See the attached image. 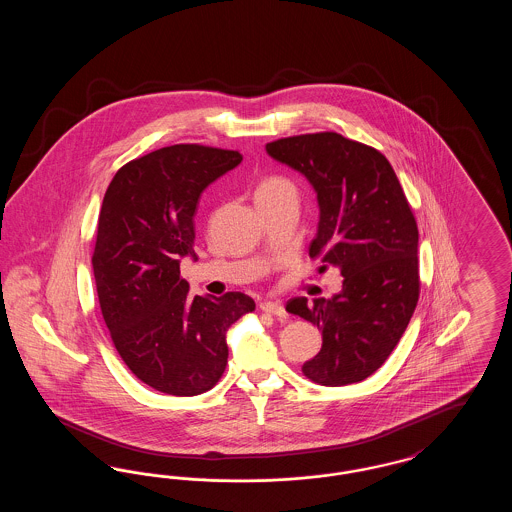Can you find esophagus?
Masks as SVG:
<instances>
[{"label":"esophagus","instance_id":"esophagus-1","mask_svg":"<svg viewBox=\"0 0 512 512\" xmlns=\"http://www.w3.org/2000/svg\"><path fill=\"white\" fill-rule=\"evenodd\" d=\"M259 309H261L263 313H268V315H274V317H288V313H286L284 305H282V303H278V301H263V303L259 305Z\"/></svg>","mask_w":512,"mask_h":512}]
</instances>
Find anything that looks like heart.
<instances>
[{"instance_id":"1","label":"heart","mask_w":512,"mask_h":512,"mask_svg":"<svg viewBox=\"0 0 512 512\" xmlns=\"http://www.w3.org/2000/svg\"><path fill=\"white\" fill-rule=\"evenodd\" d=\"M284 194H295V188H293L292 182L284 176H267L257 192H255V199H261V197H276V195Z\"/></svg>"}]
</instances>
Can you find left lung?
<instances>
[{"label": "left lung", "instance_id": "obj_1", "mask_svg": "<svg viewBox=\"0 0 512 512\" xmlns=\"http://www.w3.org/2000/svg\"><path fill=\"white\" fill-rule=\"evenodd\" d=\"M267 153L301 172L320 209L311 259L340 268L332 299L293 297L286 311L318 326L322 347L303 365L320 386H347L386 363L413 317L420 293L418 228L411 205L374 147L317 132L280 138Z\"/></svg>", "mask_w": 512, "mask_h": 512}]
</instances>
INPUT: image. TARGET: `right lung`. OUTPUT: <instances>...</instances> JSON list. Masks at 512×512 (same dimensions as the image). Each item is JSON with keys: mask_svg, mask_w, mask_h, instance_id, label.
<instances>
[{"mask_svg": "<svg viewBox=\"0 0 512 512\" xmlns=\"http://www.w3.org/2000/svg\"><path fill=\"white\" fill-rule=\"evenodd\" d=\"M232 149L176 144L121 167L99 211L92 255L101 315L124 365L153 390H211L228 363L226 330L255 301L190 295L180 259L195 257L201 192L242 163Z\"/></svg>", "mask_w": 512, "mask_h": 512, "instance_id": "add662e5", "label": "right lung"}]
</instances>
